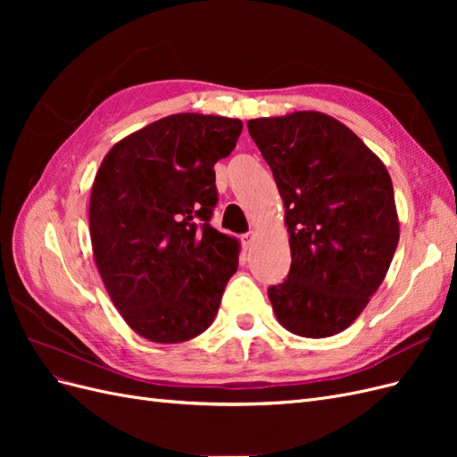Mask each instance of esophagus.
I'll return each mask as SVG.
<instances>
[{"label":"esophagus","instance_id":"obj_1","mask_svg":"<svg viewBox=\"0 0 457 457\" xmlns=\"http://www.w3.org/2000/svg\"><path fill=\"white\" fill-rule=\"evenodd\" d=\"M240 240H242V245H244L245 250H247V247L252 245V240H253V232H245V234H242Z\"/></svg>","mask_w":457,"mask_h":457}]
</instances>
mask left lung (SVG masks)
Here are the masks:
<instances>
[{"mask_svg":"<svg viewBox=\"0 0 457 457\" xmlns=\"http://www.w3.org/2000/svg\"><path fill=\"white\" fill-rule=\"evenodd\" d=\"M286 205L292 267L269 287L278 322L301 337L349 328L378 292L398 244L391 177L341 121L294 112L247 121Z\"/></svg>","mask_w":457,"mask_h":457,"instance_id":"8db88e82","label":"left lung"}]
</instances>
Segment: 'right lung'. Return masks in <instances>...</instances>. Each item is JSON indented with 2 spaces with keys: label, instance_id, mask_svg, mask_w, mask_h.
I'll use <instances>...</instances> for the list:
<instances>
[{
  "label": "right lung",
  "instance_id": "right-lung-1",
  "mask_svg": "<svg viewBox=\"0 0 457 457\" xmlns=\"http://www.w3.org/2000/svg\"><path fill=\"white\" fill-rule=\"evenodd\" d=\"M240 133V120L173 114L114 145L96 171V269L123 320L150 341L200 336L238 269V242L210 220L219 202L213 165Z\"/></svg>",
  "mask_w": 457,
  "mask_h": 457
}]
</instances>
